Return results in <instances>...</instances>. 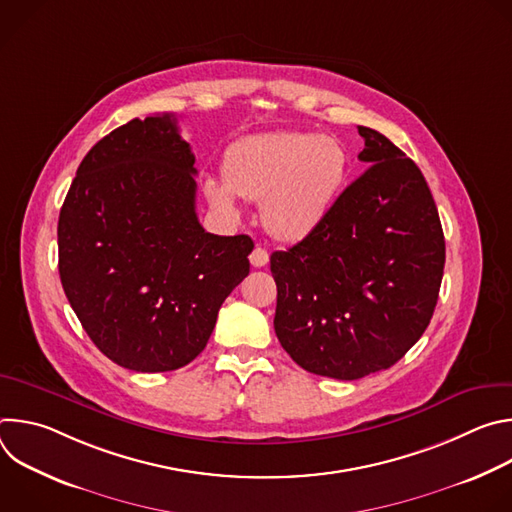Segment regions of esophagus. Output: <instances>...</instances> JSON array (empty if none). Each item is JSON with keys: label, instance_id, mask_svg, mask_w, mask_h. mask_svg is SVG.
<instances>
[{"label": "esophagus", "instance_id": "esophagus-1", "mask_svg": "<svg viewBox=\"0 0 512 512\" xmlns=\"http://www.w3.org/2000/svg\"><path fill=\"white\" fill-rule=\"evenodd\" d=\"M249 261H251L253 267H265V265L269 263V253H267V249L255 247V249L251 251V255H249Z\"/></svg>", "mask_w": 512, "mask_h": 512}]
</instances>
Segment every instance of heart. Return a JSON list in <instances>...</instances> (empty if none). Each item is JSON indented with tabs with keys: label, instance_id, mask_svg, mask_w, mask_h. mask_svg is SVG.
Masks as SVG:
<instances>
[{
	"label": "heart",
	"instance_id": "1",
	"mask_svg": "<svg viewBox=\"0 0 512 512\" xmlns=\"http://www.w3.org/2000/svg\"><path fill=\"white\" fill-rule=\"evenodd\" d=\"M348 170L342 145L328 135L275 131L233 143L223 182L204 180L214 210L237 218L235 196L261 200V221L279 241H302L328 216Z\"/></svg>",
	"mask_w": 512,
	"mask_h": 512
}]
</instances>
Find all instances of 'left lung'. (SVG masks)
I'll list each match as a JSON object with an SVG mask.
<instances>
[{"instance_id":"1","label":"left lung","mask_w":512,"mask_h":512,"mask_svg":"<svg viewBox=\"0 0 512 512\" xmlns=\"http://www.w3.org/2000/svg\"><path fill=\"white\" fill-rule=\"evenodd\" d=\"M367 166L322 225L271 255L275 334L308 373L354 381L421 338L440 294L446 241L429 186L395 143L358 127Z\"/></svg>"}]
</instances>
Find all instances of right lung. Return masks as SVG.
<instances>
[{
    "label": "right lung",
    "instance_id": "add662e5",
    "mask_svg": "<svg viewBox=\"0 0 512 512\" xmlns=\"http://www.w3.org/2000/svg\"><path fill=\"white\" fill-rule=\"evenodd\" d=\"M194 176L172 113L131 119L93 145L60 208L64 294L123 369L166 373L192 362L249 275L251 237L202 229Z\"/></svg>",
    "mask_w": 512,
    "mask_h": 512
}]
</instances>
